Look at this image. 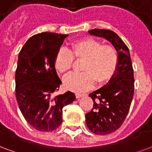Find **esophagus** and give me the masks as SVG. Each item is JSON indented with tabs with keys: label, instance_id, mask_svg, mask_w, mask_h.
I'll return each mask as SVG.
<instances>
[{
	"label": "esophagus",
	"instance_id": "1",
	"mask_svg": "<svg viewBox=\"0 0 152 152\" xmlns=\"http://www.w3.org/2000/svg\"><path fill=\"white\" fill-rule=\"evenodd\" d=\"M84 94H79V93H77L76 94H75V96H76V98L77 99H79V98H81V97H83Z\"/></svg>",
	"mask_w": 152,
	"mask_h": 152
}]
</instances>
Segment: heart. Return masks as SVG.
I'll list each match as a JSON object with an SVG mask.
<instances>
[{"label":"heart","instance_id":"b5f03b06","mask_svg":"<svg viewBox=\"0 0 152 152\" xmlns=\"http://www.w3.org/2000/svg\"><path fill=\"white\" fill-rule=\"evenodd\" d=\"M73 58L83 59L82 70L72 74L63 81L64 87L73 92L80 93L91 88L95 81L102 85L111 79L117 70L118 57L117 51L110 45H102L92 37L72 42L66 50H59L54 58V68L61 75L71 69Z\"/></svg>","mask_w":152,"mask_h":152}]
</instances>
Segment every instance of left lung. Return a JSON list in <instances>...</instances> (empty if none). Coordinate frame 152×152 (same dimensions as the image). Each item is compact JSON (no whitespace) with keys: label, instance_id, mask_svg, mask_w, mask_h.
<instances>
[{"label":"left lung","instance_id":"obj_1","mask_svg":"<svg viewBox=\"0 0 152 152\" xmlns=\"http://www.w3.org/2000/svg\"><path fill=\"white\" fill-rule=\"evenodd\" d=\"M88 33L109 41L118 57L117 70L111 79L89 94L94 106L85 115L86 124L91 132L103 135L118 130L128 114L134 95V70L128 48L118 34L100 28L91 29Z\"/></svg>","mask_w":152,"mask_h":152}]
</instances>
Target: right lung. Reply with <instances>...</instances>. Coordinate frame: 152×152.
<instances>
[{"mask_svg":"<svg viewBox=\"0 0 152 152\" xmlns=\"http://www.w3.org/2000/svg\"><path fill=\"white\" fill-rule=\"evenodd\" d=\"M68 35L42 33L31 37L21 48L16 69V98L28 124L40 132H52L62 122V109L76 97L73 92L52 97L61 82L54 58Z\"/></svg>","mask_w":152,"mask_h":152,"instance_id":"right-lung-1","label":"right lung"}]
</instances>
